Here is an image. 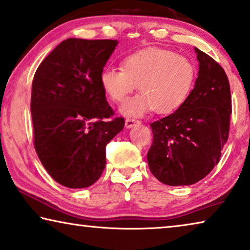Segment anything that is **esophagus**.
Returning a JSON list of instances; mask_svg holds the SVG:
<instances>
[{
	"instance_id": "obj_1",
	"label": "esophagus",
	"mask_w": 250,
	"mask_h": 250,
	"mask_svg": "<svg viewBox=\"0 0 250 250\" xmlns=\"http://www.w3.org/2000/svg\"><path fill=\"white\" fill-rule=\"evenodd\" d=\"M137 124H140V121L139 120H136V119H133V118H128L125 120V126H126V128H132V126L135 125H137Z\"/></svg>"
}]
</instances>
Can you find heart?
<instances>
[{
  "mask_svg": "<svg viewBox=\"0 0 250 250\" xmlns=\"http://www.w3.org/2000/svg\"><path fill=\"white\" fill-rule=\"evenodd\" d=\"M197 69L185 56L162 48H147L125 57L122 68L105 67L100 83L107 98L125 103L139 85L140 94L125 104L126 117H140L155 110L169 114L188 101L195 86Z\"/></svg>",
  "mask_w": 250,
  "mask_h": 250,
  "instance_id": "b5f03b06",
  "label": "heart"
}]
</instances>
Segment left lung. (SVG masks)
Masks as SVG:
<instances>
[{
	"label": "left lung",
	"instance_id": "left-lung-1",
	"mask_svg": "<svg viewBox=\"0 0 250 250\" xmlns=\"http://www.w3.org/2000/svg\"><path fill=\"white\" fill-rule=\"evenodd\" d=\"M199 75L183 105L150 125L147 161L152 175L170 186L191 185L213 169L229 137L231 93L225 69L195 48Z\"/></svg>",
	"mask_w": 250,
	"mask_h": 250
}]
</instances>
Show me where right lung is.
Wrapping results in <instances>:
<instances>
[{
	"label": "right lung",
	"mask_w": 250,
	"mask_h": 250,
	"mask_svg": "<svg viewBox=\"0 0 250 250\" xmlns=\"http://www.w3.org/2000/svg\"><path fill=\"white\" fill-rule=\"evenodd\" d=\"M117 40L69 38L43 59L32 81L33 144L57 183L84 188L105 167V147L124 129L114 118L100 75Z\"/></svg>",
	"instance_id": "add662e5"
}]
</instances>
